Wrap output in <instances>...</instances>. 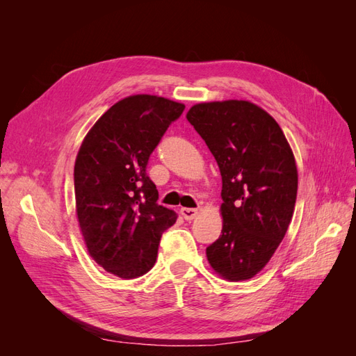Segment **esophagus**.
Segmentation results:
<instances>
[{"label":"esophagus","mask_w":356,"mask_h":356,"mask_svg":"<svg viewBox=\"0 0 356 356\" xmlns=\"http://www.w3.org/2000/svg\"><path fill=\"white\" fill-rule=\"evenodd\" d=\"M181 215L187 221H190V220H193L197 215V209H195V208H181Z\"/></svg>","instance_id":"esophagus-1"}]
</instances>
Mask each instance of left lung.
<instances>
[{
    "instance_id": "8db88e82",
    "label": "left lung",
    "mask_w": 356,
    "mask_h": 356,
    "mask_svg": "<svg viewBox=\"0 0 356 356\" xmlns=\"http://www.w3.org/2000/svg\"><path fill=\"white\" fill-rule=\"evenodd\" d=\"M187 120L222 178V230L207 248L208 261L227 281H246L270 260L293 218L298 186L293 149L275 118L248 101L193 105Z\"/></svg>"
}]
</instances>
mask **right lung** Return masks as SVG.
Wrapping results in <instances>:
<instances>
[{"mask_svg":"<svg viewBox=\"0 0 356 356\" xmlns=\"http://www.w3.org/2000/svg\"><path fill=\"white\" fill-rule=\"evenodd\" d=\"M186 105L161 96L118 101L86 135L74 166L75 209L93 260L118 277L145 275L177 213L157 203L149 154Z\"/></svg>","mask_w":356,"mask_h":356,"instance_id":"right-lung-1","label":"right lung"}]
</instances>
